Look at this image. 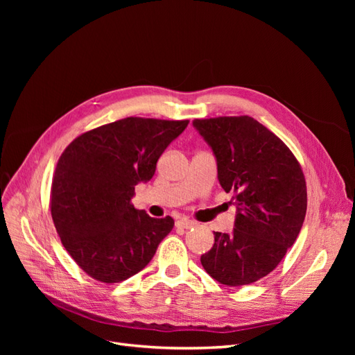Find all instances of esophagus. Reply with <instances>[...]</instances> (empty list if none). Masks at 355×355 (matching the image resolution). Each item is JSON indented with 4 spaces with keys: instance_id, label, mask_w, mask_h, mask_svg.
<instances>
[{
    "instance_id": "1",
    "label": "esophagus",
    "mask_w": 355,
    "mask_h": 355,
    "mask_svg": "<svg viewBox=\"0 0 355 355\" xmlns=\"http://www.w3.org/2000/svg\"><path fill=\"white\" fill-rule=\"evenodd\" d=\"M194 225L196 223L192 222V220H189V219H180V220L176 222V227L182 228V230H189V228L194 227Z\"/></svg>"
}]
</instances>
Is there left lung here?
<instances>
[{
    "label": "left lung",
    "instance_id": "1",
    "mask_svg": "<svg viewBox=\"0 0 355 355\" xmlns=\"http://www.w3.org/2000/svg\"><path fill=\"white\" fill-rule=\"evenodd\" d=\"M218 159V178L237 207L232 234L214 232L201 256L220 284H252L274 271L306 214V182L288 146L249 115L194 120Z\"/></svg>",
    "mask_w": 355,
    "mask_h": 355
}]
</instances>
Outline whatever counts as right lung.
Instances as JSON below:
<instances>
[{"mask_svg": "<svg viewBox=\"0 0 355 355\" xmlns=\"http://www.w3.org/2000/svg\"><path fill=\"white\" fill-rule=\"evenodd\" d=\"M188 123L127 116L80 135L62 153L50 189L51 218L63 247L94 280L120 283L142 271L173 228L170 216L136 210L132 197Z\"/></svg>", "mask_w": 355, "mask_h": 355, "instance_id": "obj_1", "label": "right lung"}]
</instances>
